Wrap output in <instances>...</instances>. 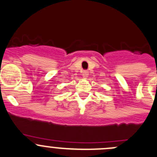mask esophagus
<instances>
[{
    "instance_id": "esophagus-1",
    "label": "esophagus",
    "mask_w": 157,
    "mask_h": 157,
    "mask_svg": "<svg viewBox=\"0 0 157 157\" xmlns=\"http://www.w3.org/2000/svg\"><path fill=\"white\" fill-rule=\"evenodd\" d=\"M88 74H89V72L87 71H83V73H82V75H83V78H86L88 77Z\"/></svg>"
}]
</instances>
